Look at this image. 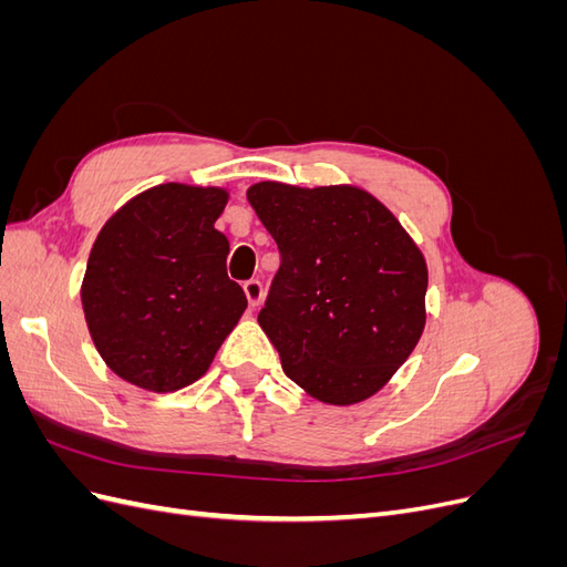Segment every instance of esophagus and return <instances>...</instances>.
I'll return each instance as SVG.
<instances>
[{
    "label": "esophagus",
    "instance_id": "obj_1",
    "mask_svg": "<svg viewBox=\"0 0 567 567\" xmlns=\"http://www.w3.org/2000/svg\"><path fill=\"white\" fill-rule=\"evenodd\" d=\"M244 290H246V298L250 302V307H257L262 302V296H265V288H262V281L257 279H250L244 284Z\"/></svg>",
    "mask_w": 567,
    "mask_h": 567
}]
</instances>
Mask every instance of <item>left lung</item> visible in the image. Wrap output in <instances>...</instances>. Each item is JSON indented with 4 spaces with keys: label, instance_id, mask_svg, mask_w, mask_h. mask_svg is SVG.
I'll return each instance as SVG.
<instances>
[{
    "label": "left lung",
    "instance_id": "1",
    "mask_svg": "<svg viewBox=\"0 0 567 567\" xmlns=\"http://www.w3.org/2000/svg\"><path fill=\"white\" fill-rule=\"evenodd\" d=\"M248 200L281 255L257 321L286 375L329 404L371 398L423 333L421 250L385 205L352 186L262 182Z\"/></svg>",
    "mask_w": 567,
    "mask_h": 567
}]
</instances>
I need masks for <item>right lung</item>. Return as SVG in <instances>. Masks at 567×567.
Instances as JSON below:
<instances>
[{
  "label": "right lung",
  "mask_w": 567,
  "mask_h": 567,
  "mask_svg": "<svg viewBox=\"0 0 567 567\" xmlns=\"http://www.w3.org/2000/svg\"><path fill=\"white\" fill-rule=\"evenodd\" d=\"M225 203L221 188L161 184L101 229L82 307L99 354L127 383L173 392L198 381L246 312L215 229Z\"/></svg>",
  "instance_id": "1"
}]
</instances>
